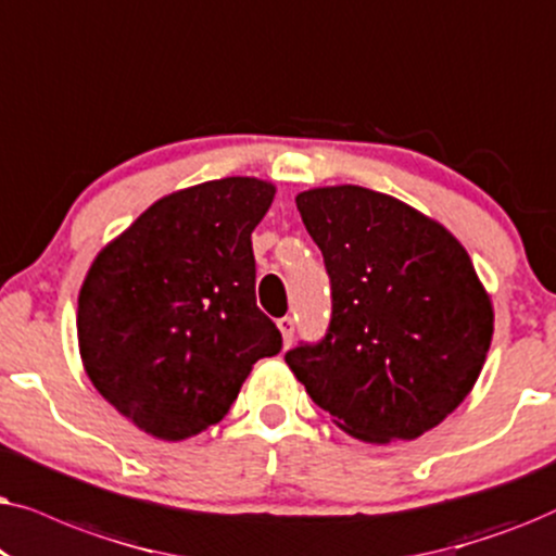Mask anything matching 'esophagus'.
<instances>
[{
    "instance_id": "1",
    "label": "esophagus",
    "mask_w": 556,
    "mask_h": 556,
    "mask_svg": "<svg viewBox=\"0 0 556 556\" xmlns=\"http://www.w3.org/2000/svg\"><path fill=\"white\" fill-rule=\"evenodd\" d=\"M277 325H279V330H282L285 345H290V343H292V338H294V320H292L290 315H287V317H279Z\"/></svg>"
}]
</instances>
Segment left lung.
<instances>
[{"instance_id":"1","label":"left lung","mask_w":556,"mask_h":556,"mask_svg":"<svg viewBox=\"0 0 556 556\" xmlns=\"http://www.w3.org/2000/svg\"><path fill=\"white\" fill-rule=\"evenodd\" d=\"M323 251L332 315L320 343L285 355L313 402L353 438L417 440L453 414L493 338V305L438 220L358 185L298 195Z\"/></svg>"}]
</instances>
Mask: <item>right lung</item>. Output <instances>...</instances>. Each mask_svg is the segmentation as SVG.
<instances>
[{
	"label": "right lung",
	"mask_w": 556,
	"mask_h": 556,
	"mask_svg": "<svg viewBox=\"0 0 556 556\" xmlns=\"http://www.w3.org/2000/svg\"><path fill=\"white\" fill-rule=\"evenodd\" d=\"M271 182L224 177L152 203L93 258L78 294V348L96 391L157 440L231 409L258 358L282 351L256 307L251 231Z\"/></svg>",
	"instance_id": "obj_1"
}]
</instances>
